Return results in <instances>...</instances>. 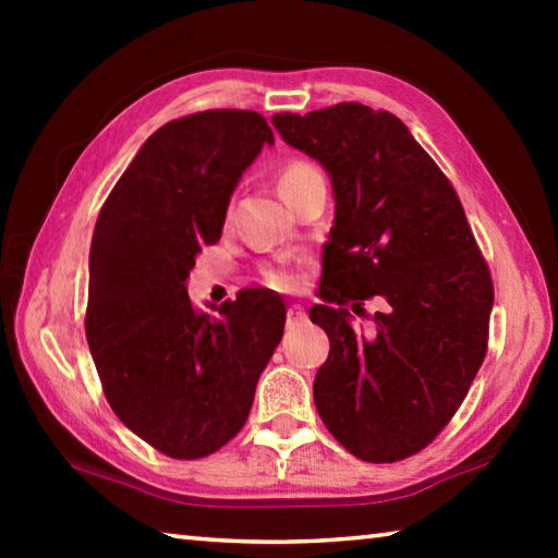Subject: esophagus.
<instances>
[{
  "mask_svg": "<svg viewBox=\"0 0 558 558\" xmlns=\"http://www.w3.org/2000/svg\"><path fill=\"white\" fill-rule=\"evenodd\" d=\"M305 319H307L305 307H300V305H290V307H288V325L305 323Z\"/></svg>",
  "mask_w": 558,
  "mask_h": 558,
  "instance_id": "obj_1",
  "label": "esophagus"
}]
</instances>
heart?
<instances>
[{
    "label": "heart",
    "instance_id": "b5f03b06",
    "mask_svg": "<svg viewBox=\"0 0 558 558\" xmlns=\"http://www.w3.org/2000/svg\"><path fill=\"white\" fill-rule=\"evenodd\" d=\"M317 174H319V169L315 165H310V162H290L280 172V179H278L280 192H286V189L295 186V184H302V182H305V179L317 177ZM266 280L270 282V286H276V288H290L292 286V278L288 276V272H268Z\"/></svg>",
    "mask_w": 558,
    "mask_h": 558
}]
</instances>
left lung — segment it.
I'll list each match as a JSON object with an SVG mask.
<instances>
[{
  "label": "left lung",
  "instance_id": "1",
  "mask_svg": "<svg viewBox=\"0 0 558 558\" xmlns=\"http://www.w3.org/2000/svg\"><path fill=\"white\" fill-rule=\"evenodd\" d=\"M272 125L317 159L335 189L323 251V305L310 319L329 337L315 376L327 430L366 462L411 458L460 409L487 352L495 288L456 189L409 128L359 102L280 112ZM383 305L369 330L351 315Z\"/></svg>",
  "mask_w": 558,
  "mask_h": 558
}]
</instances>
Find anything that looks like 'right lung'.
I'll list each match as a JSON object with an SVG mask.
<instances>
[{
  "mask_svg": "<svg viewBox=\"0 0 558 558\" xmlns=\"http://www.w3.org/2000/svg\"><path fill=\"white\" fill-rule=\"evenodd\" d=\"M263 145L266 118L204 110L147 137L98 214L86 337L118 418L149 446L196 460L243 428L286 327V307L241 290L219 317L199 313L186 278L221 239L231 194Z\"/></svg>",
  "mask_w": 558,
  "mask_h": 558,
  "instance_id": "add662e5",
  "label": "right lung"
}]
</instances>
